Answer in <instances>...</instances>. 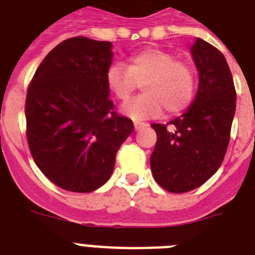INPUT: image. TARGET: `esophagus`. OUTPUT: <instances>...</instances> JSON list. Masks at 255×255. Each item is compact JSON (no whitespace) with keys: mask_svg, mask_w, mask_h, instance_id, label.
Masks as SVG:
<instances>
[{"mask_svg":"<svg viewBox=\"0 0 255 255\" xmlns=\"http://www.w3.org/2000/svg\"><path fill=\"white\" fill-rule=\"evenodd\" d=\"M144 126H145V124H144V123H140V122H135V123H133V127H135V131H140V129H141V128H143Z\"/></svg>","mask_w":255,"mask_h":255,"instance_id":"1","label":"esophagus"}]
</instances>
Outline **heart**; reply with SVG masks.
Masks as SVG:
<instances>
[{
    "instance_id": "heart-1",
    "label": "heart",
    "mask_w": 255,
    "mask_h": 255,
    "mask_svg": "<svg viewBox=\"0 0 255 255\" xmlns=\"http://www.w3.org/2000/svg\"><path fill=\"white\" fill-rule=\"evenodd\" d=\"M143 85L144 95L122 106L120 112L133 120L159 116L163 110L174 115L184 111L194 95V73L186 62L165 50L149 47L126 62L112 63L106 71V86L114 98L126 102Z\"/></svg>"
}]
</instances>
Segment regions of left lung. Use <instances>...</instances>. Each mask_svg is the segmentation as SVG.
Instances as JSON below:
<instances>
[{"instance_id":"1","label":"left lung","mask_w":255,"mask_h":255,"mask_svg":"<svg viewBox=\"0 0 255 255\" xmlns=\"http://www.w3.org/2000/svg\"><path fill=\"white\" fill-rule=\"evenodd\" d=\"M190 53L198 71L193 102L169 123L152 124L157 135L151 155L152 174L172 193L196 189L217 172L236 114L233 77L221 51L197 38Z\"/></svg>"}]
</instances>
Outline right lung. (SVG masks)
Wrapping results in <instances>:
<instances>
[{"label":"right lung","mask_w":255,"mask_h":255,"mask_svg":"<svg viewBox=\"0 0 255 255\" xmlns=\"http://www.w3.org/2000/svg\"><path fill=\"white\" fill-rule=\"evenodd\" d=\"M112 43L66 39L38 66L26 95L27 143L42 173L62 189L88 193L108 181L133 123L114 111L106 71Z\"/></svg>","instance_id":"right-lung-1"}]
</instances>
